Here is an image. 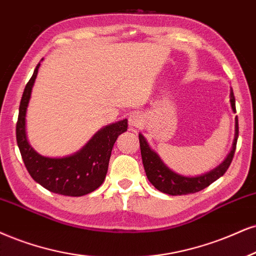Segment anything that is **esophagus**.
<instances>
[{"instance_id": "1", "label": "esophagus", "mask_w": 256, "mask_h": 256, "mask_svg": "<svg viewBox=\"0 0 256 256\" xmlns=\"http://www.w3.org/2000/svg\"><path fill=\"white\" fill-rule=\"evenodd\" d=\"M141 123H142V116L140 114L133 112L129 115V126H130V128H138L141 126Z\"/></svg>"}]
</instances>
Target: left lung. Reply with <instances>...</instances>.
Listing matches in <instances>:
<instances>
[{
  "mask_svg": "<svg viewBox=\"0 0 256 256\" xmlns=\"http://www.w3.org/2000/svg\"><path fill=\"white\" fill-rule=\"evenodd\" d=\"M230 106H232V112H236L235 106V97L232 89H230ZM238 138V116L235 118V136L232 141V146L228 156L223 160L220 165L215 168L210 170L209 172L202 173L198 176H184L180 173L173 171L170 168L162 159L160 158L156 150L150 146L146 138L142 134L138 133V140H140V150L141 156H142V164L144 167V172L148 180L150 182L156 190L164 192L166 194L171 196H182L188 194H194L203 188H208L214 182L220 178L228 170L232 164V158L236 150V142Z\"/></svg>",
  "mask_w": 256,
  "mask_h": 256,
  "instance_id": "left-lung-1",
  "label": "left lung"
}]
</instances>
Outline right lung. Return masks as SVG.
I'll use <instances>...</instances> for the list:
<instances>
[{
    "instance_id": "right-lung-1",
    "label": "right lung",
    "mask_w": 256,
    "mask_h": 256,
    "mask_svg": "<svg viewBox=\"0 0 256 256\" xmlns=\"http://www.w3.org/2000/svg\"><path fill=\"white\" fill-rule=\"evenodd\" d=\"M44 59H41L40 62ZM40 62L24 88L16 123V141L22 160L32 178L46 190L62 196L80 197L98 188L108 172L114 144L127 132L128 120L104 126L80 150L66 156H41L28 142L26 115Z\"/></svg>"
}]
</instances>
